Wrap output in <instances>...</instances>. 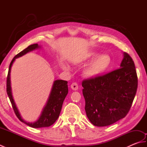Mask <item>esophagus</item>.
Segmentation results:
<instances>
[{
    "label": "esophagus",
    "mask_w": 147,
    "mask_h": 147,
    "mask_svg": "<svg viewBox=\"0 0 147 147\" xmlns=\"http://www.w3.org/2000/svg\"><path fill=\"white\" fill-rule=\"evenodd\" d=\"M71 88L73 90H74V91H76L78 89V84L76 83H73L71 84Z\"/></svg>",
    "instance_id": "esophagus-1"
}]
</instances>
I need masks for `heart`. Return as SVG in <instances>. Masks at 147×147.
<instances>
[{
    "mask_svg": "<svg viewBox=\"0 0 147 147\" xmlns=\"http://www.w3.org/2000/svg\"><path fill=\"white\" fill-rule=\"evenodd\" d=\"M92 62L83 71V75L86 78L95 79L102 76L110 69L112 64V59L109 54H104L99 55L98 53L90 52L83 59V62ZM64 70L69 71L71 67L67 64H62Z\"/></svg>",
    "mask_w": 147,
    "mask_h": 147,
    "instance_id": "1",
    "label": "heart"
}]
</instances>
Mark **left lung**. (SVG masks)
I'll return each mask as SVG.
<instances>
[{
	"label": "left lung",
	"mask_w": 147,
	"mask_h": 147,
	"mask_svg": "<svg viewBox=\"0 0 147 147\" xmlns=\"http://www.w3.org/2000/svg\"><path fill=\"white\" fill-rule=\"evenodd\" d=\"M85 111L95 126L111 125L128 113L135 98L138 78L135 63L127 53L119 69L95 79L83 81Z\"/></svg>",
	"instance_id": "left-lung-1"
}]
</instances>
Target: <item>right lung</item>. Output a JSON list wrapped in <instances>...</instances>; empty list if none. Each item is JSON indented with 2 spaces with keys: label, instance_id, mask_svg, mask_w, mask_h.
Listing matches in <instances>:
<instances>
[{
  "label": "right lung",
  "instance_id": "right-lung-1",
  "mask_svg": "<svg viewBox=\"0 0 147 147\" xmlns=\"http://www.w3.org/2000/svg\"><path fill=\"white\" fill-rule=\"evenodd\" d=\"M42 48V46L38 45V44L31 45L28 47L26 49L23 50L20 53H19L12 59L8 71V75L7 78V93L11 102L12 108L14 109L16 115L18 118L22 123L26 124L33 128H40V127H49L52 125L55 122L57 121L59 114L61 113L62 104L65 96L68 93V86L67 81L62 80H56L54 81L52 88L50 92L49 98L44 107H43L38 119L34 122H28L23 119L21 117L20 112L17 107L14 100L13 98L12 93L11 83V71L12 64L16 59L21 57L27 53L32 52L35 50H38Z\"/></svg>",
  "mask_w": 147,
  "mask_h": 147
}]
</instances>
